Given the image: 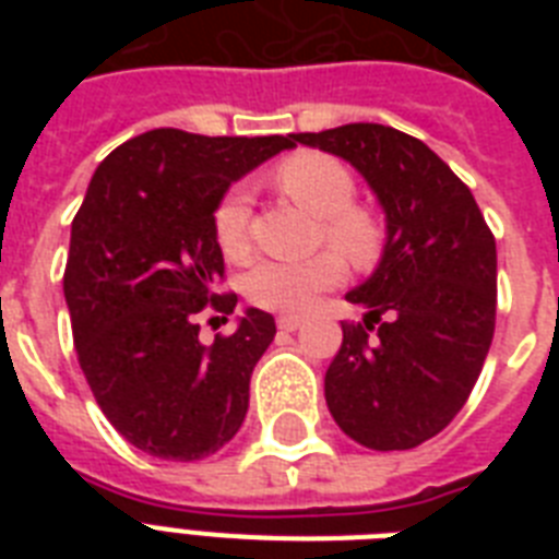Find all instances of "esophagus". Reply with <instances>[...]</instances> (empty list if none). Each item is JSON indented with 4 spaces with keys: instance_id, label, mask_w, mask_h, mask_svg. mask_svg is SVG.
<instances>
[{
    "instance_id": "obj_1",
    "label": "esophagus",
    "mask_w": 559,
    "mask_h": 559,
    "mask_svg": "<svg viewBox=\"0 0 559 559\" xmlns=\"http://www.w3.org/2000/svg\"><path fill=\"white\" fill-rule=\"evenodd\" d=\"M301 322H305V319H301V316H278V328L281 331H298V328H301Z\"/></svg>"
}]
</instances>
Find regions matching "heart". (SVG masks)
I'll return each mask as SVG.
<instances>
[{"label":"heart","instance_id":"1","mask_svg":"<svg viewBox=\"0 0 559 559\" xmlns=\"http://www.w3.org/2000/svg\"><path fill=\"white\" fill-rule=\"evenodd\" d=\"M275 182L287 197L316 217H324V237L354 263L371 261L380 231L366 211L350 209L354 177L350 170L324 153H296L278 170ZM249 191L231 188L214 211V235L228 258H243L249 249ZM342 261L331 252L310 254L301 261L263 258L246 272V296L258 307L301 313L316 296L342 281Z\"/></svg>","mask_w":559,"mask_h":559}]
</instances>
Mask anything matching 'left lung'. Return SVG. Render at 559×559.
<instances>
[{"instance_id":"1","label":"left lung","mask_w":559,"mask_h":559,"mask_svg":"<svg viewBox=\"0 0 559 559\" xmlns=\"http://www.w3.org/2000/svg\"><path fill=\"white\" fill-rule=\"evenodd\" d=\"M293 142L348 162L385 217L380 261L345 296L366 307V328L342 324V348L324 373L328 408L368 450H412L459 415L485 366L496 240L469 188L415 135L342 124Z\"/></svg>"}]
</instances>
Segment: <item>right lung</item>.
I'll return each mask as SVG.
<instances>
[{
    "label": "right lung",
    "instance_id": "add662e5",
    "mask_svg": "<svg viewBox=\"0 0 559 559\" xmlns=\"http://www.w3.org/2000/svg\"><path fill=\"white\" fill-rule=\"evenodd\" d=\"M293 147V135L162 127L116 147L86 188L63 275L74 345L100 412L147 455L200 461L243 424L275 319L246 307L231 336L200 340L202 307L237 305L214 293V211L231 182Z\"/></svg>",
    "mask_w": 559,
    "mask_h": 559
}]
</instances>
